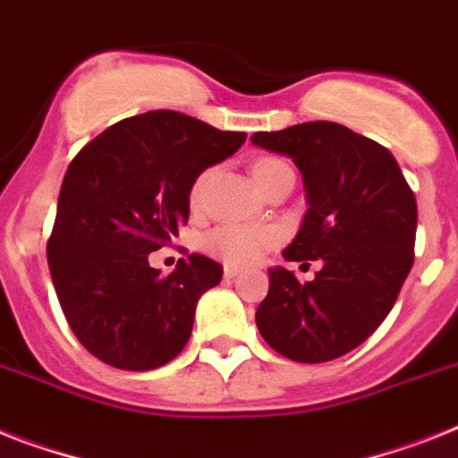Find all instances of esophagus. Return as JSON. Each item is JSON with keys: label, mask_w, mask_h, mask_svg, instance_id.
<instances>
[{"label": "esophagus", "mask_w": 458, "mask_h": 458, "mask_svg": "<svg viewBox=\"0 0 458 458\" xmlns=\"http://www.w3.org/2000/svg\"><path fill=\"white\" fill-rule=\"evenodd\" d=\"M237 275H240V267H237V265H225V267H223V276H225V279H235Z\"/></svg>", "instance_id": "obj_1"}]
</instances>
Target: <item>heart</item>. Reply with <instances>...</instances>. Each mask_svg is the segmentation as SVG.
<instances>
[{"mask_svg": "<svg viewBox=\"0 0 458 458\" xmlns=\"http://www.w3.org/2000/svg\"><path fill=\"white\" fill-rule=\"evenodd\" d=\"M288 167L279 157H260L251 165V176L256 186H263L276 170ZM209 182V172L195 179L191 188V207L199 209L202 198H205V186ZM282 242V230L275 225H237V223H223L218 228L209 230L205 237V251L214 259L228 265H253L263 260V256L270 249H275Z\"/></svg>", "mask_w": 458, "mask_h": 458, "instance_id": "obj_1", "label": "heart"}]
</instances>
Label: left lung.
<instances>
[{
    "instance_id": "left-lung-1",
    "label": "left lung",
    "mask_w": 458,
    "mask_h": 458,
    "mask_svg": "<svg viewBox=\"0 0 458 458\" xmlns=\"http://www.w3.org/2000/svg\"><path fill=\"white\" fill-rule=\"evenodd\" d=\"M251 141L291 157L305 182L310 209L284 259L321 260L305 284L272 267L256 326L291 360L340 359L377 330L412 270V188L389 148L340 123H301Z\"/></svg>"
}]
</instances>
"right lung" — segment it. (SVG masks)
<instances>
[{"instance_id": "obj_1", "label": "right lung", "mask_w": 458, "mask_h": 458, "mask_svg": "<svg viewBox=\"0 0 458 458\" xmlns=\"http://www.w3.org/2000/svg\"><path fill=\"white\" fill-rule=\"evenodd\" d=\"M244 140L157 109L118 121L69 163L46 251L69 328L95 359L141 372L186 347L199 295L223 267L191 253L163 276L148 253L179 237L199 172Z\"/></svg>"}]
</instances>
